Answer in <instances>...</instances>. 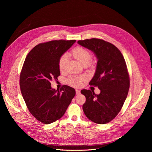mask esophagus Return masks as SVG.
<instances>
[{
	"mask_svg": "<svg viewBox=\"0 0 152 152\" xmlns=\"http://www.w3.org/2000/svg\"><path fill=\"white\" fill-rule=\"evenodd\" d=\"M76 94L77 95L80 94V91L79 90H76Z\"/></svg>",
	"mask_w": 152,
	"mask_h": 152,
	"instance_id": "obj_1",
	"label": "esophagus"
}]
</instances>
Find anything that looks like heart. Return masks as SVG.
<instances>
[{
    "mask_svg": "<svg viewBox=\"0 0 152 152\" xmlns=\"http://www.w3.org/2000/svg\"><path fill=\"white\" fill-rule=\"evenodd\" d=\"M70 55L78 62L83 65L91 64V63L89 62V60L91 58V53L89 50L82 47L77 46L75 48L70 52ZM67 56L65 55H62L59 58L58 62V67L60 71H62L64 70L65 65H66L67 62ZM85 79L86 77L85 76L80 75L70 76L69 77L67 81L69 85L73 86H75V87H79L82 85V82H83Z\"/></svg>",
    "mask_w": 152,
    "mask_h": 152,
    "instance_id": "1",
    "label": "heart"
}]
</instances>
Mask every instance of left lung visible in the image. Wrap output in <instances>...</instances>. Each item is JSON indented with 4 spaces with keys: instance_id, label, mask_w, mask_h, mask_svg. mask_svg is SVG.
Instances as JSON below:
<instances>
[{
    "instance_id": "obj_1",
    "label": "left lung",
    "mask_w": 152,
    "mask_h": 152,
    "mask_svg": "<svg viewBox=\"0 0 152 152\" xmlns=\"http://www.w3.org/2000/svg\"><path fill=\"white\" fill-rule=\"evenodd\" d=\"M77 43L91 50L97 59L96 72L89 84L100 90L99 94L90 90H81L86 97L83 113L96 123H107L118 115L128 94L130 80L124 58L117 47L103 39H86Z\"/></svg>"
}]
</instances>
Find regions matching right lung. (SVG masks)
Here are the masks:
<instances>
[{"instance_id":"right-lung-1","label":"right lung","mask_w":152,"mask_h":152,"mask_svg":"<svg viewBox=\"0 0 152 152\" xmlns=\"http://www.w3.org/2000/svg\"><path fill=\"white\" fill-rule=\"evenodd\" d=\"M76 40H54L41 43L27 55L20 76L21 93L29 112L43 124L61 118L76 94L75 90L64 85L60 90L50 82L60 75L58 62Z\"/></svg>"}]
</instances>
